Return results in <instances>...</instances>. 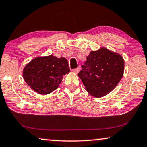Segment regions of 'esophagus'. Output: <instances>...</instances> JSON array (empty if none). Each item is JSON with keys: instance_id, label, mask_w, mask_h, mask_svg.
<instances>
[{"instance_id": "esophagus-1", "label": "esophagus", "mask_w": 147, "mask_h": 147, "mask_svg": "<svg viewBox=\"0 0 147 147\" xmlns=\"http://www.w3.org/2000/svg\"><path fill=\"white\" fill-rule=\"evenodd\" d=\"M72 71H73V72H75V74H77V73H79V72L80 71V68H75V69H73V70H72Z\"/></svg>"}]
</instances>
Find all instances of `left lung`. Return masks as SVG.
<instances>
[{"instance_id": "1", "label": "left lung", "mask_w": 147, "mask_h": 147, "mask_svg": "<svg viewBox=\"0 0 147 147\" xmlns=\"http://www.w3.org/2000/svg\"><path fill=\"white\" fill-rule=\"evenodd\" d=\"M78 76L85 90L95 97H102L114 89L123 77L124 60L120 54L101 47L90 52Z\"/></svg>"}]
</instances>
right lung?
<instances>
[{
	"label": "right lung",
	"instance_id": "obj_1",
	"mask_svg": "<svg viewBox=\"0 0 147 147\" xmlns=\"http://www.w3.org/2000/svg\"><path fill=\"white\" fill-rule=\"evenodd\" d=\"M70 71L65 58L53 55L38 56L26 64L23 70V77L35 92L47 95L57 89L63 76Z\"/></svg>",
	"mask_w": 147,
	"mask_h": 147
}]
</instances>
